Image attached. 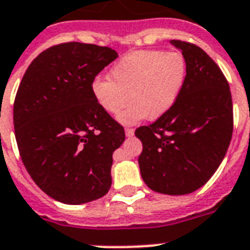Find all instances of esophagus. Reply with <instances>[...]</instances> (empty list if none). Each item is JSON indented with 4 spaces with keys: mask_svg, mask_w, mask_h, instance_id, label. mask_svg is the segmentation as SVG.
<instances>
[{
    "mask_svg": "<svg viewBox=\"0 0 250 250\" xmlns=\"http://www.w3.org/2000/svg\"><path fill=\"white\" fill-rule=\"evenodd\" d=\"M125 134H126V136H133L134 135L133 127H126V129H125Z\"/></svg>",
    "mask_w": 250,
    "mask_h": 250,
    "instance_id": "obj_1",
    "label": "esophagus"
}]
</instances>
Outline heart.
<instances>
[{"instance_id":"heart-1","label":"heart","mask_w":250,"mask_h":250,"mask_svg":"<svg viewBox=\"0 0 250 250\" xmlns=\"http://www.w3.org/2000/svg\"><path fill=\"white\" fill-rule=\"evenodd\" d=\"M110 78L97 77L92 93L106 112L120 115L123 124H135L148 117L155 120L167 114L180 97L187 78V62L181 53L138 50L115 64Z\"/></svg>"}]
</instances>
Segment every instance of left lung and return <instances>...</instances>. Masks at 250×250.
Returning a JSON list of instances; mask_svg holds the SVG:
<instances>
[{
	"label": "left lung",
	"mask_w": 250,
	"mask_h": 250,
	"mask_svg": "<svg viewBox=\"0 0 250 250\" xmlns=\"http://www.w3.org/2000/svg\"><path fill=\"white\" fill-rule=\"evenodd\" d=\"M187 62V78L173 107L135 135L142 140L139 167L150 189L186 195L219 168L231 140L234 117L229 83L200 46L172 40Z\"/></svg>",
	"instance_id": "8db88e82"
}]
</instances>
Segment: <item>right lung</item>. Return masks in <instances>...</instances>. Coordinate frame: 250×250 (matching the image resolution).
I'll return each mask as SVG.
<instances>
[{
  "instance_id": "1",
  "label": "right lung",
  "mask_w": 250,
  "mask_h": 250,
  "mask_svg": "<svg viewBox=\"0 0 250 250\" xmlns=\"http://www.w3.org/2000/svg\"><path fill=\"white\" fill-rule=\"evenodd\" d=\"M117 58L108 46L62 42L27 67L14 102L15 138L34 182L59 202L80 205L111 187L120 124L97 104L92 82Z\"/></svg>"
}]
</instances>
